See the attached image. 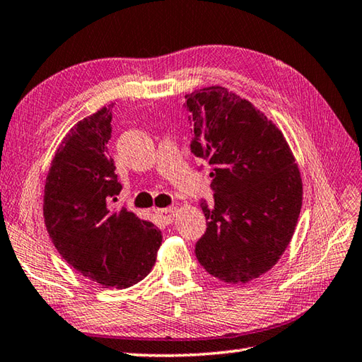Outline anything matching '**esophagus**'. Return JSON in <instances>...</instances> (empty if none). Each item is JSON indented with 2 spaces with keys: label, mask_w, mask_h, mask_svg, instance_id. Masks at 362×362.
Listing matches in <instances>:
<instances>
[{
  "label": "esophagus",
  "mask_w": 362,
  "mask_h": 362,
  "mask_svg": "<svg viewBox=\"0 0 362 362\" xmlns=\"http://www.w3.org/2000/svg\"><path fill=\"white\" fill-rule=\"evenodd\" d=\"M155 214H157V216L161 219V223H165V224H171V223H173V219H174V216H175V214H177V209H175V207L158 209L157 211H155Z\"/></svg>",
  "instance_id": "obj_1"
}]
</instances>
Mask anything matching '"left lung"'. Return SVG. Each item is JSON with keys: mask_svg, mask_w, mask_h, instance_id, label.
Here are the masks:
<instances>
[{"mask_svg": "<svg viewBox=\"0 0 362 362\" xmlns=\"http://www.w3.org/2000/svg\"><path fill=\"white\" fill-rule=\"evenodd\" d=\"M185 98L191 152L214 168L215 205L201 202L207 230L196 257L215 278L246 284L273 268L293 237L300 169L282 132L246 98L223 86Z\"/></svg>", "mask_w": 362, "mask_h": 362, "instance_id": "left-lung-1", "label": "left lung"}]
</instances>
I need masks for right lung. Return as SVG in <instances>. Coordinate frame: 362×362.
<instances>
[{"mask_svg":"<svg viewBox=\"0 0 362 362\" xmlns=\"http://www.w3.org/2000/svg\"><path fill=\"white\" fill-rule=\"evenodd\" d=\"M111 111L103 106L69 130L49 165L44 191L48 235L61 257L103 287L127 288L152 272L161 232L125 207L108 153Z\"/></svg>","mask_w":362,"mask_h":362,"instance_id":"right-lung-1","label":"right lung"}]
</instances>
